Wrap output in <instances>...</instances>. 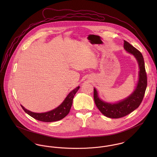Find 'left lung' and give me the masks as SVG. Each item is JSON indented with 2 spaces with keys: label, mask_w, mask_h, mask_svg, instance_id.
Returning a JSON list of instances; mask_svg holds the SVG:
<instances>
[{
  "label": "left lung",
  "mask_w": 157,
  "mask_h": 157,
  "mask_svg": "<svg viewBox=\"0 0 157 157\" xmlns=\"http://www.w3.org/2000/svg\"><path fill=\"white\" fill-rule=\"evenodd\" d=\"M124 48L134 56L139 65V80L134 92L126 99L117 103L111 104L101 100L98 97L95 88H94V98L95 105L104 115L111 118L123 117L138 108L142 102L147 87V74L141 53L126 40H124Z\"/></svg>",
  "instance_id": "left-lung-1"
}]
</instances>
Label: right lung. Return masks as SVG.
Wrapping results in <instances>:
<instances>
[{
	"mask_svg": "<svg viewBox=\"0 0 157 157\" xmlns=\"http://www.w3.org/2000/svg\"><path fill=\"white\" fill-rule=\"evenodd\" d=\"M79 88L80 87L78 86L75 89L72 90L67 95L65 100L59 106L51 111L45 113H35L27 110L22 105L21 107L25 112L37 120L44 122H52L58 121L65 117L70 111L74 95L76 94Z\"/></svg>",
	"mask_w": 157,
	"mask_h": 157,
	"instance_id": "obj_1",
	"label": "right lung"
}]
</instances>
